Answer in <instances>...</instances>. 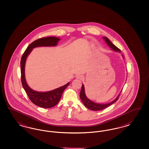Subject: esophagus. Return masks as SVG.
<instances>
[{"label": "esophagus", "mask_w": 149, "mask_h": 149, "mask_svg": "<svg viewBox=\"0 0 149 149\" xmlns=\"http://www.w3.org/2000/svg\"><path fill=\"white\" fill-rule=\"evenodd\" d=\"M76 78L78 79H82V78H83V76H82V75H81L80 74H78L76 75Z\"/></svg>", "instance_id": "34e87169"}]
</instances>
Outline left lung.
<instances>
[{
    "label": "left lung",
    "instance_id": "left-lung-1",
    "mask_svg": "<svg viewBox=\"0 0 149 149\" xmlns=\"http://www.w3.org/2000/svg\"><path fill=\"white\" fill-rule=\"evenodd\" d=\"M103 38L104 40V41H105V42L107 44V45L111 48V50H113V51H115V52H121L120 50L118 47H117L113 43L111 42L108 38H107L106 37H103ZM122 56L123 57V58H124L123 56V55H122ZM120 94H118V95L117 97V98L116 99L113 100V101L109 102V103H106V104L97 103L93 102L91 100H90V99L86 97V94H85L84 86V84H82L81 89L80 93V99L81 100V101L83 102L84 105L87 108H88V109H89L91 110H92V111H100V110L106 108L107 107L111 106V104H113L114 103H115L118 99L119 96L120 95Z\"/></svg>",
    "mask_w": 149,
    "mask_h": 149
}]
</instances>
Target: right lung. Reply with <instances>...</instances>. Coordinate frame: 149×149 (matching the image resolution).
Instances as JSON below:
<instances>
[{
    "label": "right lung",
    "instance_id": "obj_1",
    "mask_svg": "<svg viewBox=\"0 0 149 149\" xmlns=\"http://www.w3.org/2000/svg\"><path fill=\"white\" fill-rule=\"evenodd\" d=\"M60 38L56 37H47L38 39L31 43L24 51L21 61V81L23 88L29 96L31 101L36 106L49 108L56 106L59 102L62 94L70 83L48 92H38L34 91L29 86L25 77V65L27 57L32 50L37 47L56 46Z\"/></svg>",
    "mask_w": 149,
    "mask_h": 149
}]
</instances>
